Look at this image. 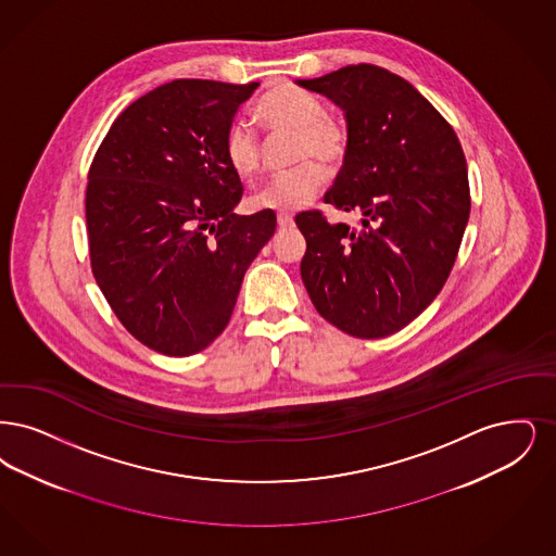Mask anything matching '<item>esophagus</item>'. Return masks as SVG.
I'll return each mask as SVG.
<instances>
[{
	"instance_id": "1",
	"label": "esophagus",
	"mask_w": 556,
	"mask_h": 556,
	"mask_svg": "<svg viewBox=\"0 0 556 556\" xmlns=\"http://www.w3.org/2000/svg\"><path fill=\"white\" fill-rule=\"evenodd\" d=\"M278 226H280L282 230H287V228L294 226V219H292L290 214H278Z\"/></svg>"
}]
</instances>
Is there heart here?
Returning <instances> with one entry per match:
<instances>
[{"label":"heart","mask_w":556,"mask_h":556,"mask_svg":"<svg viewBox=\"0 0 556 556\" xmlns=\"http://www.w3.org/2000/svg\"><path fill=\"white\" fill-rule=\"evenodd\" d=\"M257 118L271 135H294L292 164L296 168L274 178L251 199L253 210L296 212L314 201L326 182V169L339 168L351 149V132L344 122L328 116L326 105L296 87L278 85L262 97ZM224 157L244 185H253L264 172V146L244 124H235L224 141ZM319 159V165L314 160Z\"/></svg>","instance_id":"1"}]
</instances>
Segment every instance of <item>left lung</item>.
<instances>
[{
  "instance_id": "obj_1",
  "label": "left lung",
  "mask_w": 556,
  "mask_h": 556,
  "mask_svg": "<svg viewBox=\"0 0 556 556\" xmlns=\"http://www.w3.org/2000/svg\"><path fill=\"white\" fill-rule=\"evenodd\" d=\"M344 110L351 149L321 212L294 217L307 241L301 278L317 314L357 339H384L421 314L459 253L471 197L453 126L410 83L374 64L296 80Z\"/></svg>"
}]
</instances>
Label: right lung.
<instances>
[{
    "label": "right lung",
    "instance_id": "obj_1",
    "mask_svg": "<svg viewBox=\"0 0 556 556\" xmlns=\"http://www.w3.org/2000/svg\"><path fill=\"white\" fill-rule=\"evenodd\" d=\"M260 83L178 78L132 101L89 168L85 216L97 287L149 349L189 357L224 332L274 212L237 216L224 141Z\"/></svg>",
    "mask_w": 556,
    "mask_h": 556
}]
</instances>
